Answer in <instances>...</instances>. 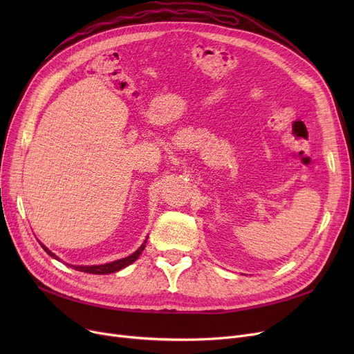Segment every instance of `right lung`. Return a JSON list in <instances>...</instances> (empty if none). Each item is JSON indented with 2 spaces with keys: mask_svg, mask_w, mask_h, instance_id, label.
Listing matches in <instances>:
<instances>
[{
  "mask_svg": "<svg viewBox=\"0 0 354 354\" xmlns=\"http://www.w3.org/2000/svg\"><path fill=\"white\" fill-rule=\"evenodd\" d=\"M41 247H43V250H44L50 257H53V258H55V259H59L48 248H46L43 244H41ZM145 247H146V241L143 243V245H142L138 251H135L132 255H129V257L122 258V259H118V261L109 263V264H102V266H87V267H83V266L74 267V266H73V268L77 270V271H83V272H90V274H110V272H116V271H119V270H122V268L130 266L132 263H135L136 259L139 258V255L142 254V251L145 250Z\"/></svg>",
  "mask_w": 354,
  "mask_h": 354,
  "instance_id": "1",
  "label": "right lung"
}]
</instances>
